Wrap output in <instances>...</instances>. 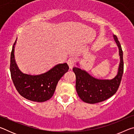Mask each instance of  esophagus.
<instances>
[{"label":"esophagus","mask_w":134,"mask_h":134,"mask_svg":"<svg viewBox=\"0 0 134 134\" xmlns=\"http://www.w3.org/2000/svg\"><path fill=\"white\" fill-rule=\"evenodd\" d=\"M76 59L74 57H71L68 60L67 64L69 65V66L70 69H71V68L73 67L74 65L76 64Z\"/></svg>","instance_id":"34e87169"}]
</instances>
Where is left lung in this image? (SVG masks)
Wrapping results in <instances>:
<instances>
[{"label": "left lung", "instance_id": "1", "mask_svg": "<svg viewBox=\"0 0 134 134\" xmlns=\"http://www.w3.org/2000/svg\"><path fill=\"white\" fill-rule=\"evenodd\" d=\"M113 38L119 48L120 63L116 76L112 80H100L89 75L85 70L74 67L76 74V89L80 98L88 103L101 102L112 96L117 92L124 72L123 51L116 35Z\"/></svg>", "mask_w": 134, "mask_h": 134}]
</instances>
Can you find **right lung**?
Returning <instances> with one entry per match:
<instances>
[{"label": "right lung", "mask_w": 134, "mask_h": 134, "mask_svg": "<svg viewBox=\"0 0 134 134\" xmlns=\"http://www.w3.org/2000/svg\"><path fill=\"white\" fill-rule=\"evenodd\" d=\"M15 41L10 54L11 78L18 92L29 100L43 102L53 96L57 85L69 67L67 63L59 64L44 74L32 76L24 74L18 69L14 57Z\"/></svg>", "instance_id": "right-lung-1"}]
</instances>
